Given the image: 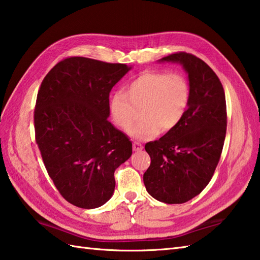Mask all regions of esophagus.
Segmentation results:
<instances>
[{
  "mask_svg": "<svg viewBox=\"0 0 260 260\" xmlns=\"http://www.w3.org/2000/svg\"><path fill=\"white\" fill-rule=\"evenodd\" d=\"M132 148H134L135 151H141L142 148H144V147H142V144H140V142L135 141L134 145H132Z\"/></svg>",
  "mask_w": 260,
  "mask_h": 260,
  "instance_id": "34e87169",
  "label": "esophagus"
}]
</instances>
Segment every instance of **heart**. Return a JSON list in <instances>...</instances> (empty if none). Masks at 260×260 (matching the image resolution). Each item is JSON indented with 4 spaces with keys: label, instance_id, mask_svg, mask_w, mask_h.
<instances>
[{
    "label": "heart",
    "instance_id": "obj_1",
    "mask_svg": "<svg viewBox=\"0 0 260 260\" xmlns=\"http://www.w3.org/2000/svg\"><path fill=\"white\" fill-rule=\"evenodd\" d=\"M190 101V87L182 73L146 71L124 88L110 98V114L114 124L129 131L139 116L142 120L132 130L139 139H149L171 132L182 122Z\"/></svg>",
    "mask_w": 260,
    "mask_h": 260
}]
</instances>
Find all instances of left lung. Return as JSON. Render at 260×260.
Masks as SVG:
<instances>
[{"instance_id": "obj_1", "label": "left lung", "mask_w": 260, "mask_h": 260, "mask_svg": "<svg viewBox=\"0 0 260 260\" xmlns=\"http://www.w3.org/2000/svg\"><path fill=\"white\" fill-rule=\"evenodd\" d=\"M161 61L181 62L188 74L190 101L176 129L148 142L150 166L146 189L167 204H182L206 187L218 166L226 132L224 89L216 74L199 57L179 51Z\"/></svg>"}]
</instances>
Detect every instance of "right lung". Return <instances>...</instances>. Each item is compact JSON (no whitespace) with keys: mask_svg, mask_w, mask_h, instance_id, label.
<instances>
[{"mask_svg":"<svg viewBox=\"0 0 260 260\" xmlns=\"http://www.w3.org/2000/svg\"><path fill=\"white\" fill-rule=\"evenodd\" d=\"M130 68L67 57L45 76L34 112L36 142L49 177L67 202L95 209L112 197L114 171L132 144L108 120L112 87Z\"/></svg>","mask_w":260,"mask_h":260,"instance_id":"obj_1","label":"right lung"}]
</instances>
